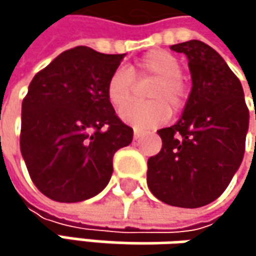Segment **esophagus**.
I'll return each mask as SVG.
<instances>
[{
    "mask_svg": "<svg viewBox=\"0 0 256 256\" xmlns=\"http://www.w3.org/2000/svg\"><path fill=\"white\" fill-rule=\"evenodd\" d=\"M139 138H140V133H139L138 130H134V133H133V139H134V140H138Z\"/></svg>",
    "mask_w": 256,
    "mask_h": 256,
    "instance_id": "esophagus-1",
    "label": "esophagus"
}]
</instances>
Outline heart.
<instances>
[{"label": "heart", "mask_w": 256, "mask_h": 256, "mask_svg": "<svg viewBox=\"0 0 256 256\" xmlns=\"http://www.w3.org/2000/svg\"><path fill=\"white\" fill-rule=\"evenodd\" d=\"M182 65L178 58L164 50H152L136 64L117 70L108 80L106 98L114 110L122 111L134 97V81H153L145 106H132L122 112L124 123L138 130H148L164 124L170 118L171 106L179 111L186 99V87L182 81Z\"/></svg>", "instance_id": "obj_1"}]
</instances>
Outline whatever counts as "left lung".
Masks as SVG:
<instances>
[{
	"instance_id": "obj_1",
	"label": "left lung",
	"mask_w": 256,
	"mask_h": 256,
	"mask_svg": "<svg viewBox=\"0 0 256 256\" xmlns=\"http://www.w3.org/2000/svg\"><path fill=\"white\" fill-rule=\"evenodd\" d=\"M170 48L186 54L192 88L178 123L157 132L163 145L148 158L146 184L163 203L194 209L216 200L238 169L249 110L240 80L210 46L191 40Z\"/></svg>"
}]
</instances>
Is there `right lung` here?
<instances>
[{
    "label": "right lung",
    "mask_w": 256,
    "mask_h": 256,
    "mask_svg": "<svg viewBox=\"0 0 256 256\" xmlns=\"http://www.w3.org/2000/svg\"><path fill=\"white\" fill-rule=\"evenodd\" d=\"M124 54L78 46L32 78L22 102L20 151L35 186L76 203L99 194L112 175L116 151L133 128L116 114L106 84Z\"/></svg>",
    "instance_id": "right-lung-1"
}]
</instances>
